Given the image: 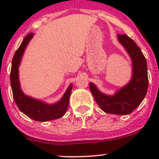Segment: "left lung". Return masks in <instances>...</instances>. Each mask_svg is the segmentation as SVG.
Instances as JSON below:
<instances>
[{"mask_svg":"<svg viewBox=\"0 0 159 159\" xmlns=\"http://www.w3.org/2000/svg\"><path fill=\"white\" fill-rule=\"evenodd\" d=\"M118 38L132 60V78L127 85L113 96L100 92L91 82L89 88L102 111L108 114L125 115L135 109L146 95L148 85V69L146 59L137 44L126 34H118Z\"/></svg>","mask_w":159,"mask_h":159,"instance_id":"1","label":"left lung"}]
</instances>
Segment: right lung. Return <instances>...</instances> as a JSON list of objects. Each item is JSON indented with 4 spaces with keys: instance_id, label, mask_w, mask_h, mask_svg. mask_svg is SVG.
<instances>
[{
    "instance_id": "right-lung-1",
    "label": "right lung",
    "mask_w": 159,
    "mask_h": 159,
    "mask_svg": "<svg viewBox=\"0 0 159 159\" xmlns=\"http://www.w3.org/2000/svg\"><path fill=\"white\" fill-rule=\"evenodd\" d=\"M33 37V34L29 33L22 41L17 48L12 59V65L10 74L11 85L13 97L16 105L20 111L32 118L34 121H47L54 120L63 116L68 109L69 98L71 92L72 84H70L61 100L54 105H48L36 99L25 95L21 91L18 79V66L25 48Z\"/></svg>"
}]
</instances>
